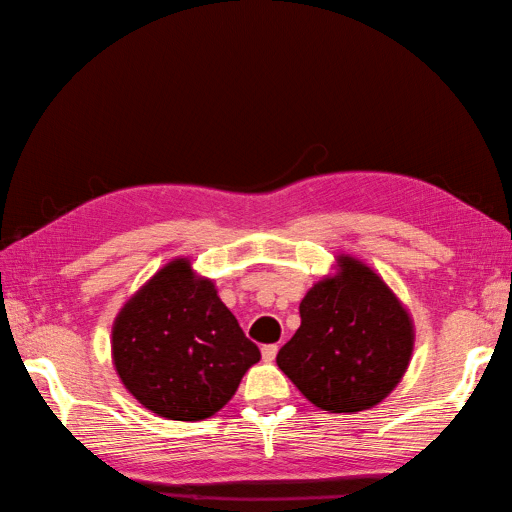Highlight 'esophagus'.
<instances>
[{
    "label": "esophagus",
    "instance_id": "obj_1",
    "mask_svg": "<svg viewBox=\"0 0 512 512\" xmlns=\"http://www.w3.org/2000/svg\"><path fill=\"white\" fill-rule=\"evenodd\" d=\"M277 352H279V345H275V343L264 345V347H262V358H264L266 363H273V361H275V356H277Z\"/></svg>",
    "mask_w": 512,
    "mask_h": 512
}]
</instances>
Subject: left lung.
Listing matches in <instances>:
<instances>
[{
    "label": "left lung",
    "mask_w": 512,
    "mask_h": 512,
    "mask_svg": "<svg viewBox=\"0 0 512 512\" xmlns=\"http://www.w3.org/2000/svg\"><path fill=\"white\" fill-rule=\"evenodd\" d=\"M301 325L277 365L312 405L356 413L378 405L405 376L413 323L391 288L350 255L299 303Z\"/></svg>",
    "instance_id": "1"
}]
</instances>
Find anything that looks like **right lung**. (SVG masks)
I'll list each match as a JSON object with an SVG mask.
<instances>
[{
    "mask_svg": "<svg viewBox=\"0 0 512 512\" xmlns=\"http://www.w3.org/2000/svg\"><path fill=\"white\" fill-rule=\"evenodd\" d=\"M112 358L140 405L169 420H204L262 354L213 281L195 277L189 259H173L118 312Z\"/></svg>",
    "mask_w": 512,
    "mask_h": 512,
    "instance_id": "obj_1",
    "label": "right lung"
}]
</instances>
